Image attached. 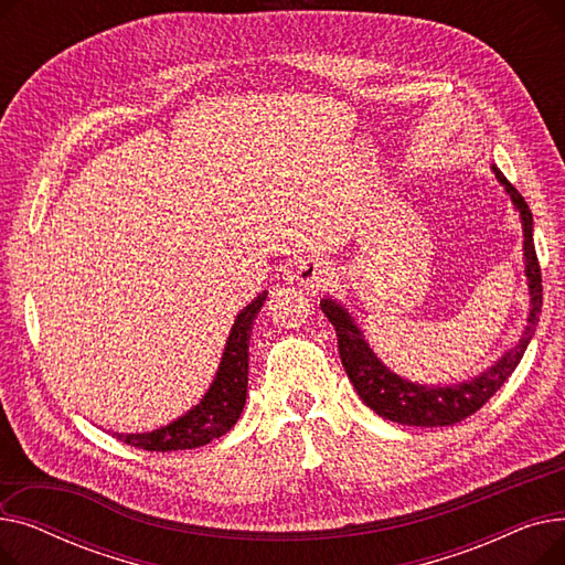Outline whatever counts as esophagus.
<instances>
[{"instance_id": "esophagus-1", "label": "esophagus", "mask_w": 565, "mask_h": 565, "mask_svg": "<svg viewBox=\"0 0 565 565\" xmlns=\"http://www.w3.org/2000/svg\"><path fill=\"white\" fill-rule=\"evenodd\" d=\"M298 279L300 284L307 288V290H320L330 284L332 279V267L328 260L322 258H305L300 265H298Z\"/></svg>"}]
</instances>
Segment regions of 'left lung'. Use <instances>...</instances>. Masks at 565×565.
Segmentation results:
<instances>
[{
    "label": "left lung",
    "instance_id": "left-lung-1",
    "mask_svg": "<svg viewBox=\"0 0 565 565\" xmlns=\"http://www.w3.org/2000/svg\"><path fill=\"white\" fill-rule=\"evenodd\" d=\"M494 173L499 183L507 188L513 203L522 215V228H524V258H526V277H529V290H531V313L526 332L511 352L483 375L471 382L456 384V387H422V384L405 382L398 375H394L387 366L380 364V360L373 354V350L364 343L360 330L354 328L345 309L334 305L332 300H322L320 309L330 318L337 330L339 341V354L343 369L350 377V382L358 390L360 398L377 412L380 417L405 424V426H422V428H437V426H454L471 417L473 412H479L501 387L503 382L511 377L515 366L520 364L522 354L533 337V330L539 324L541 307H543V279H541V265L536 256V247H533V217L526 201L522 194L507 181L497 167Z\"/></svg>",
    "mask_w": 565,
    "mask_h": 565
}]
</instances>
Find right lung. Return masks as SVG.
Wrapping results in <instances>:
<instances>
[{
    "mask_svg": "<svg viewBox=\"0 0 565 565\" xmlns=\"http://www.w3.org/2000/svg\"><path fill=\"white\" fill-rule=\"evenodd\" d=\"M265 302V292L237 316L231 337L226 341V350L222 358L220 373L213 382L211 392L203 396V401L190 409L185 417L178 422L141 435H116L130 447L143 451H183L203 447L211 439L222 437L228 433L247 398V371H249V337L254 330L256 316Z\"/></svg>",
    "mask_w": 565,
    "mask_h": 565,
    "instance_id": "obj_1",
    "label": "right lung"
}]
</instances>
